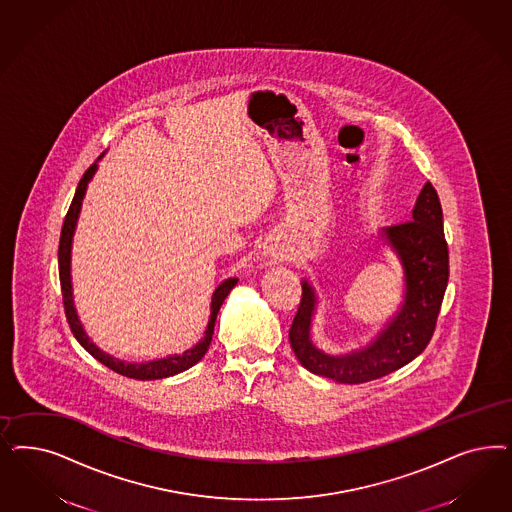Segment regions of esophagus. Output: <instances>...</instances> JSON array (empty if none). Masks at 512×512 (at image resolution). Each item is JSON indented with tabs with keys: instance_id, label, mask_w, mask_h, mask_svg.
<instances>
[{
	"instance_id": "1",
	"label": "esophagus",
	"mask_w": 512,
	"mask_h": 512,
	"mask_svg": "<svg viewBox=\"0 0 512 512\" xmlns=\"http://www.w3.org/2000/svg\"><path fill=\"white\" fill-rule=\"evenodd\" d=\"M269 254H271V256H275V258H282V254L277 250V248H269Z\"/></svg>"
}]
</instances>
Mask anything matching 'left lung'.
Instances as JSON below:
<instances>
[{
	"label": "left lung",
	"mask_w": 512,
	"mask_h": 512,
	"mask_svg": "<svg viewBox=\"0 0 512 512\" xmlns=\"http://www.w3.org/2000/svg\"><path fill=\"white\" fill-rule=\"evenodd\" d=\"M379 239L401 264L403 299L363 347L345 354H330L316 347L313 322L318 294L311 282L301 281L303 294L290 328V345L299 363L314 375L341 384H362L394 373L428 347L448 282L443 209L431 182L424 184L416 199L411 220L382 228Z\"/></svg>",
	"instance_id": "1"
}]
</instances>
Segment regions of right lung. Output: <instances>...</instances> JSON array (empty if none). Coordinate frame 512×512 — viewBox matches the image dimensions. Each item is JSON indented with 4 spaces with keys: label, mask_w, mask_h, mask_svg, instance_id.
Listing matches in <instances>:
<instances>
[{
    "label": "right lung",
    "mask_w": 512,
    "mask_h": 512,
    "mask_svg": "<svg viewBox=\"0 0 512 512\" xmlns=\"http://www.w3.org/2000/svg\"><path fill=\"white\" fill-rule=\"evenodd\" d=\"M105 154V152H103ZM103 154L99 156L94 164L86 169L83 179L79 182L77 190H75V198L69 205L64 226H62V235H60V247H58V269H60V284H62V296H64V307H66L67 322L69 328L73 331L75 339L81 343V347L92 354L98 362L107 365L109 369H113L118 375L130 377V379L137 380H156L167 379L173 375H179L182 371L190 369L192 365L205 356V352L209 350V345L213 341V333H215L216 314L220 311L224 299L228 297L233 286L239 282L237 277H230L226 281L220 282L213 292L211 297V314H209V322L203 337L199 339L198 343L188 350H184L182 354H169L165 358H158V360H149V362H126L120 360L113 354L101 350V348L90 339V335L86 333L83 328V322L79 318V313L75 309V299H73V282H71V247H73V235L77 230V222H79V215H81V207H83V199L86 196V188L90 181L94 179L96 171H98V162L103 158Z\"/></svg>",
    "instance_id": "add662e5"
}]
</instances>
